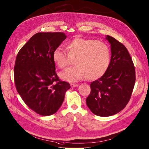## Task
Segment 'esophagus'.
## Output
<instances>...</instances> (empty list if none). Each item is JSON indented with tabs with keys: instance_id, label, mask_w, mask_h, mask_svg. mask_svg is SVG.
Here are the masks:
<instances>
[{
	"instance_id": "esophagus-1",
	"label": "esophagus",
	"mask_w": 149,
	"mask_h": 149,
	"mask_svg": "<svg viewBox=\"0 0 149 149\" xmlns=\"http://www.w3.org/2000/svg\"><path fill=\"white\" fill-rule=\"evenodd\" d=\"M79 86L78 84H74V83H71L70 84V86L72 88H75V87H77Z\"/></svg>"
}]
</instances>
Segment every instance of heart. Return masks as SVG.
Returning <instances> with one entry per match:
<instances>
[{
    "instance_id": "1",
    "label": "heart",
    "mask_w": 149,
    "mask_h": 149,
    "mask_svg": "<svg viewBox=\"0 0 149 149\" xmlns=\"http://www.w3.org/2000/svg\"><path fill=\"white\" fill-rule=\"evenodd\" d=\"M66 50L68 54L58 47L52 54L54 62L61 69L68 65L70 58H75L76 66L60 74V78L64 80L75 82L85 77L89 80H97L104 75L109 67L110 50L102 41L75 38L67 43Z\"/></svg>"
}]
</instances>
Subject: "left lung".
Listing matches in <instances>:
<instances>
[{
    "label": "left lung",
    "mask_w": 149,
    "mask_h": 149,
    "mask_svg": "<svg viewBox=\"0 0 149 149\" xmlns=\"http://www.w3.org/2000/svg\"><path fill=\"white\" fill-rule=\"evenodd\" d=\"M111 45V60L106 72L90 84L86 105L94 114L108 117L118 113L130 100L135 83V69L127 48L107 35Z\"/></svg>",
    "instance_id": "obj_1"
}]
</instances>
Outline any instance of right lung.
<instances>
[{"label":"right lung","mask_w":149,"mask_h":149,"mask_svg":"<svg viewBox=\"0 0 149 149\" xmlns=\"http://www.w3.org/2000/svg\"><path fill=\"white\" fill-rule=\"evenodd\" d=\"M66 38L63 32H41L31 37L18 52L14 67L16 88L30 109L42 116L55 113L69 83L60 81L52 59L54 50Z\"/></svg>","instance_id":"add662e5"}]
</instances>
